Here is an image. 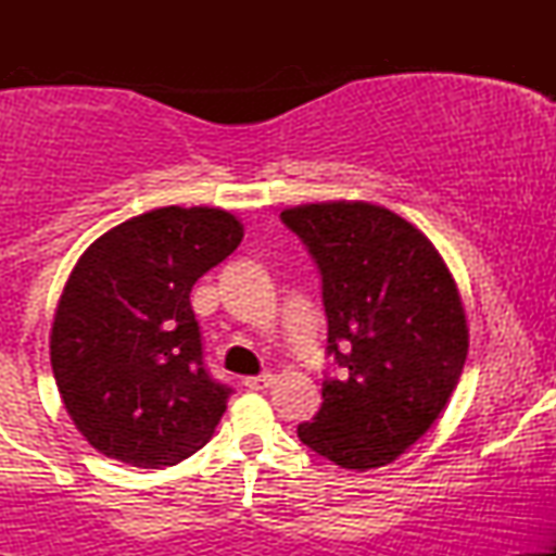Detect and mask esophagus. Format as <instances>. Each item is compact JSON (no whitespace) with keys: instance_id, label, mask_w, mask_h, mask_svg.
<instances>
[{"instance_id":"esophagus-1","label":"esophagus","mask_w":556,"mask_h":556,"mask_svg":"<svg viewBox=\"0 0 556 556\" xmlns=\"http://www.w3.org/2000/svg\"><path fill=\"white\" fill-rule=\"evenodd\" d=\"M274 381L271 374H261V376H248L245 387L248 389H266Z\"/></svg>"}]
</instances>
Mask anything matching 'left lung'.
Here are the masks:
<instances>
[{
	"mask_svg": "<svg viewBox=\"0 0 556 556\" xmlns=\"http://www.w3.org/2000/svg\"><path fill=\"white\" fill-rule=\"evenodd\" d=\"M282 222L321 271L327 376L300 442L348 470L397 460L431 429L460 381L468 321L444 258L416 225L363 201L305 203Z\"/></svg>",
	"mask_w": 556,
	"mask_h": 556,
	"instance_id": "1",
	"label": "left lung"
}]
</instances>
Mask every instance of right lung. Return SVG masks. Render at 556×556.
<instances>
[{"mask_svg": "<svg viewBox=\"0 0 556 556\" xmlns=\"http://www.w3.org/2000/svg\"><path fill=\"white\" fill-rule=\"evenodd\" d=\"M242 240L238 216L164 206L112 227L70 274L52 371L86 442L136 465H177L212 439L232 389L203 368L190 290Z\"/></svg>", "mask_w": 556, "mask_h": 556, "instance_id": "obj_1", "label": "right lung"}]
</instances>
